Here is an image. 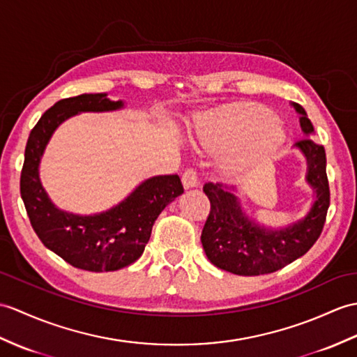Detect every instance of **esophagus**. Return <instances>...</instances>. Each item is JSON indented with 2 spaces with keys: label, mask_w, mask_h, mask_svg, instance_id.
Returning <instances> with one entry per match:
<instances>
[{
  "label": "esophagus",
  "mask_w": 357,
  "mask_h": 357,
  "mask_svg": "<svg viewBox=\"0 0 357 357\" xmlns=\"http://www.w3.org/2000/svg\"><path fill=\"white\" fill-rule=\"evenodd\" d=\"M199 184L197 181V173L195 169H187L184 173H182V185L185 188H192Z\"/></svg>",
  "instance_id": "1"
}]
</instances>
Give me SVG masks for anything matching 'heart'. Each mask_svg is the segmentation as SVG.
<instances>
[{
    "mask_svg": "<svg viewBox=\"0 0 357 357\" xmlns=\"http://www.w3.org/2000/svg\"><path fill=\"white\" fill-rule=\"evenodd\" d=\"M195 138L213 152H229L228 165L236 172L266 162L283 141L272 112L254 106H237L197 120Z\"/></svg>",
    "mask_w": 357,
    "mask_h": 357,
    "instance_id": "1",
    "label": "heart"
}]
</instances>
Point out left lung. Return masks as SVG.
<instances>
[{
    "label": "left lung",
    "instance_id": "left-lung-1",
    "mask_svg": "<svg viewBox=\"0 0 357 357\" xmlns=\"http://www.w3.org/2000/svg\"><path fill=\"white\" fill-rule=\"evenodd\" d=\"M301 114V128L305 137L313 132L304 107L295 103ZM295 146L307 160V179L317 192L312 210L303 220L280 231L261 228L248 220L237 197L223 190L222 184L206 182L204 193L210 199V214L205 220L201 242L208 260L236 275H264L283 269L300 259L319 238L330 205V188L326 172V149L312 138L296 141Z\"/></svg>",
    "mask_w": 357,
    "mask_h": 357
}]
</instances>
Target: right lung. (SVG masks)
Returning <instances> with one entry per match:
<instances>
[{
  "mask_svg": "<svg viewBox=\"0 0 357 357\" xmlns=\"http://www.w3.org/2000/svg\"><path fill=\"white\" fill-rule=\"evenodd\" d=\"M121 106L123 102H112L103 93L62 98L31 129L24 153L20 187L33 229L50 251L84 271H119L137 261L156 218L184 193L178 175H162L144 181L117 206L94 216L61 211L50 201L38 167L54 129L79 112L114 111Z\"/></svg>",
  "mask_w": 357,
  "mask_h": 357,
  "instance_id": "add662e5",
  "label": "right lung"
}]
</instances>
